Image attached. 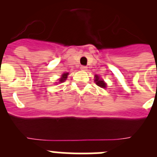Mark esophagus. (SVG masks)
I'll return each instance as SVG.
<instances>
[{
	"instance_id": "esophagus-1",
	"label": "esophagus",
	"mask_w": 157,
	"mask_h": 157,
	"mask_svg": "<svg viewBox=\"0 0 157 157\" xmlns=\"http://www.w3.org/2000/svg\"><path fill=\"white\" fill-rule=\"evenodd\" d=\"M80 69H81L82 71H86L87 70V67L86 66H81Z\"/></svg>"
}]
</instances>
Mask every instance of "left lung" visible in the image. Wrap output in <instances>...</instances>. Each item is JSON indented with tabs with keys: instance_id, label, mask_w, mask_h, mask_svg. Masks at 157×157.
Instances as JSON below:
<instances>
[{
	"instance_id": "left-lung-1",
	"label": "left lung",
	"mask_w": 157,
	"mask_h": 157,
	"mask_svg": "<svg viewBox=\"0 0 157 157\" xmlns=\"http://www.w3.org/2000/svg\"><path fill=\"white\" fill-rule=\"evenodd\" d=\"M95 79H94V82H95V83L97 84V85L98 86L101 87V88H106V83L104 82L103 79H101V78L99 77L98 75H95Z\"/></svg>"
}]
</instances>
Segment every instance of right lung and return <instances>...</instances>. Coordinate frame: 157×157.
Masks as SVG:
<instances>
[{"label":"right lung","mask_w":157,"mask_h":157,"mask_svg":"<svg viewBox=\"0 0 157 157\" xmlns=\"http://www.w3.org/2000/svg\"><path fill=\"white\" fill-rule=\"evenodd\" d=\"M68 73H63V74H62L61 75V78H59V83H61V82H63L65 81V80L67 79V75H68Z\"/></svg>","instance_id":"1"}]
</instances>
